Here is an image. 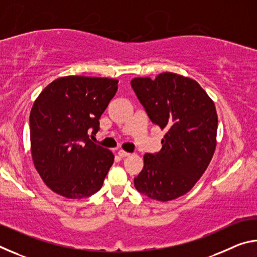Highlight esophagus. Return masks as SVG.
Wrapping results in <instances>:
<instances>
[{
  "label": "esophagus",
  "instance_id": "1",
  "mask_svg": "<svg viewBox=\"0 0 257 257\" xmlns=\"http://www.w3.org/2000/svg\"><path fill=\"white\" fill-rule=\"evenodd\" d=\"M118 155L120 156V158H125V156H129L130 153H128V152H125V151H123V150H120V151L118 152Z\"/></svg>",
  "mask_w": 257,
  "mask_h": 257
}]
</instances>
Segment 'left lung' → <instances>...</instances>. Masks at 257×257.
Instances as JSON below:
<instances>
[{"label": "left lung", "instance_id": "8db88e82", "mask_svg": "<svg viewBox=\"0 0 257 257\" xmlns=\"http://www.w3.org/2000/svg\"><path fill=\"white\" fill-rule=\"evenodd\" d=\"M130 84L152 122L165 132L159 153L144 155L135 187L152 199L172 201L193 188L214 154V102L196 80L173 72L134 78Z\"/></svg>", "mask_w": 257, "mask_h": 257}]
</instances>
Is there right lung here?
<instances>
[{"instance_id":"1","label":"right lung","mask_w":257,"mask_h":257,"mask_svg":"<svg viewBox=\"0 0 257 257\" xmlns=\"http://www.w3.org/2000/svg\"><path fill=\"white\" fill-rule=\"evenodd\" d=\"M118 90L111 78L67 76L47 85L30 111V152L51 190L79 199L102 188L114 155L88 138Z\"/></svg>"}]
</instances>
